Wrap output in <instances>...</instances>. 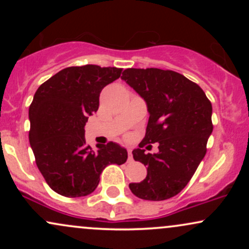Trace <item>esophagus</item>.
Instances as JSON below:
<instances>
[{"label": "esophagus", "instance_id": "34e87169", "mask_svg": "<svg viewBox=\"0 0 249 249\" xmlns=\"http://www.w3.org/2000/svg\"><path fill=\"white\" fill-rule=\"evenodd\" d=\"M127 154H128V161H132V152H131V150H127Z\"/></svg>", "mask_w": 249, "mask_h": 249}]
</instances>
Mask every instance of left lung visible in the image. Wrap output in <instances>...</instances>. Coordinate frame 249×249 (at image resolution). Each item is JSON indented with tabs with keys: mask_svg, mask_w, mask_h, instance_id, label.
<instances>
[{
	"mask_svg": "<svg viewBox=\"0 0 249 249\" xmlns=\"http://www.w3.org/2000/svg\"><path fill=\"white\" fill-rule=\"evenodd\" d=\"M146 103V133L132 151L147 167L141 182L128 185L138 198L160 201L177 196L188 184L206 154L213 131L212 104L198 84L176 71L126 69L122 76ZM158 142V154H145L146 143Z\"/></svg>",
	"mask_w": 249,
	"mask_h": 249,
	"instance_id": "1",
	"label": "left lung"
}]
</instances>
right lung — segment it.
I'll list each match as a JSON object with an SVG mask.
<instances>
[{
	"label": "right lung",
	"instance_id": "right-lung-1",
	"mask_svg": "<svg viewBox=\"0 0 249 249\" xmlns=\"http://www.w3.org/2000/svg\"><path fill=\"white\" fill-rule=\"evenodd\" d=\"M122 69L98 65L65 68L37 89L29 107V142L36 165L51 190L78 198L92 193L110 164L126 161L117 142H85V124L98 110L103 88L121 77Z\"/></svg>",
	"mask_w": 249,
	"mask_h": 249
}]
</instances>
